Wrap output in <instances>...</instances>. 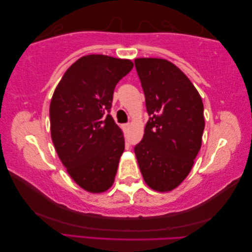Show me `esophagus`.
I'll return each mask as SVG.
<instances>
[{
	"instance_id": "esophagus-1",
	"label": "esophagus",
	"mask_w": 252,
	"mask_h": 252,
	"mask_svg": "<svg viewBox=\"0 0 252 252\" xmlns=\"http://www.w3.org/2000/svg\"><path fill=\"white\" fill-rule=\"evenodd\" d=\"M122 128H123V130H124L125 132L129 129V124H124V125H122Z\"/></svg>"
}]
</instances>
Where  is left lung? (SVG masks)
I'll list each match as a JSON object with an SVG mask.
<instances>
[{"label": "left lung", "instance_id": "obj_1", "mask_svg": "<svg viewBox=\"0 0 252 252\" xmlns=\"http://www.w3.org/2000/svg\"><path fill=\"white\" fill-rule=\"evenodd\" d=\"M135 65L150 115L135 155L148 186L158 192H168L188 176L201 148L202 99L188 77L172 62L139 58Z\"/></svg>", "mask_w": 252, "mask_h": 252}]
</instances>
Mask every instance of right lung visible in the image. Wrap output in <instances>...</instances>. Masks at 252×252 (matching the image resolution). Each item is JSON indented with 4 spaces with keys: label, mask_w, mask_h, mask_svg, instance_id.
Wrapping results in <instances>:
<instances>
[{
    "label": "right lung",
    "mask_w": 252,
    "mask_h": 252,
    "mask_svg": "<svg viewBox=\"0 0 252 252\" xmlns=\"http://www.w3.org/2000/svg\"><path fill=\"white\" fill-rule=\"evenodd\" d=\"M133 63L102 54L86 55L65 71L50 103L51 138L71 179L91 193L114 183L125 150L124 133L110 112L116 84Z\"/></svg>",
    "instance_id": "add662e5"
}]
</instances>
